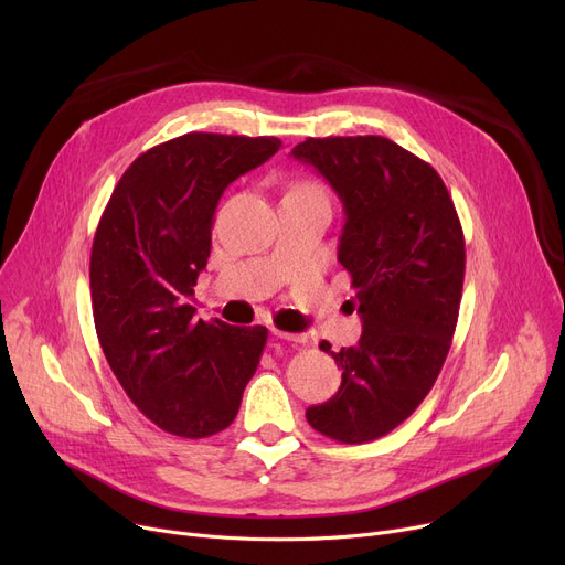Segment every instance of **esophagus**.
Returning a JSON list of instances; mask_svg holds the SVG:
<instances>
[{
  "instance_id": "obj_1",
  "label": "esophagus",
  "mask_w": 565,
  "mask_h": 565,
  "mask_svg": "<svg viewBox=\"0 0 565 565\" xmlns=\"http://www.w3.org/2000/svg\"><path fill=\"white\" fill-rule=\"evenodd\" d=\"M273 334L277 339H284V341H290V343H305L307 341L305 334H292V332H281V330H273Z\"/></svg>"
}]
</instances>
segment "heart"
Wrapping results in <instances>:
<instances>
[{
  "instance_id": "obj_1",
  "label": "heart",
  "mask_w": 565,
  "mask_h": 565,
  "mask_svg": "<svg viewBox=\"0 0 565 565\" xmlns=\"http://www.w3.org/2000/svg\"><path fill=\"white\" fill-rule=\"evenodd\" d=\"M290 192H295V194H322V196H324L322 188H320L318 183H313V181H302V183H295Z\"/></svg>"
}]
</instances>
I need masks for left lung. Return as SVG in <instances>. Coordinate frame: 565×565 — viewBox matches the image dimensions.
<instances>
[{"label": "left lung", "mask_w": 565, "mask_h": 565, "mask_svg": "<svg viewBox=\"0 0 565 565\" xmlns=\"http://www.w3.org/2000/svg\"><path fill=\"white\" fill-rule=\"evenodd\" d=\"M343 201L339 260L358 290L364 332L330 352L341 387L307 409L318 433L373 441L428 396L447 360L465 281V235L439 173L387 137H309L290 153Z\"/></svg>", "instance_id": "1"}]
</instances>
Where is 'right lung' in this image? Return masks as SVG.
<instances>
[{"mask_svg": "<svg viewBox=\"0 0 565 565\" xmlns=\"http://www.w3.org/2000/svg\"><path fill=\"white\" fill-rule=\"evenodd\" d=\"M277 137L188 132L141 153L116 183L92 247L100 348L128 398L158 428L201 439L228 428L267 341L263 324L196 320L215 207Z\"/></svg>", "mask_w": 565, "mask_h": 565, "instance_id": "right-lung-1", "label": "right lung"}]
</instances>
